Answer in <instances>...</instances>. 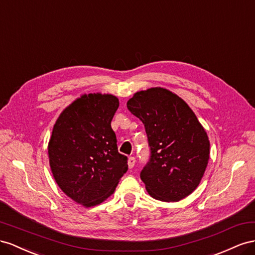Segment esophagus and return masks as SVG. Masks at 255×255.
I'll return each mask as SVG.
<instances>
[{"instance_id": "esophagus-1", "label": "esophagus", "mask_w": 255, "mask_h": 255, "mask_svg": "<svg viewBox=\"0 0 255 255\" xmlns=\"http://www.w3.org/2000/svg\"><path fill=\"white\" fill-rule=\"evenodd\" d=\"M135 164V158L134 157H129L128 158V166L129 169H132Z\"/></svg>"}]
</instances>
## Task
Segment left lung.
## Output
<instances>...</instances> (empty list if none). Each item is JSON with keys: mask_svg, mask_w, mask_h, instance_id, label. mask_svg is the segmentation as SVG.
<instances>
[{"mask_svg": "<svg viewBox=\"0 0 255 255\" xmlns=\"http://www.w3.org/2000/svg\"><path fill=\"white\" fill-rule=\"evenodd\" d=\"M128 110L144 124L150 158L140 177L152 198L177 202L192 193L204 175L209 140L195 114L162 87L135 93Z\"/></svg>", "mask_w": 255, "mask_h": 255, "instance_id": "1", "label": "left lung"}]
</instances>
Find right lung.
Wrapping results in <instances>:
<instances>
[{
	"mask_svg": "<svg viewBox=\"0 0 255 255\" xmlns=\"http://www.w3.org/2000/svg\"><path fill=\"white\" fill-rule=\"evenodd\" d=\"M119 106L110 94H84L54 124L48 144L51 171L62 191L85 207L113 194L128 170L111 128Z\"/></svg>",
	"mask_w": 255,
	"mask_h": 255,
	"instance_id": "1",
	"label": "right lung"
}]
</instances>
